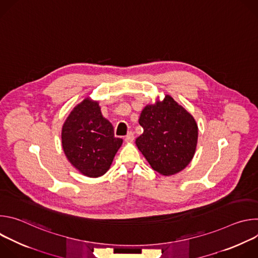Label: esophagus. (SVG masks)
I'll return each instance as SVG.
<instances>
[{
	"instance_id": "esophagus-1",
	"label": "esophagus",
	"mask_w": 258,
	"mask_h": 258,
	"mask_svg": "<svg viewBox=\"0 0 258 258\" xmlns=\"http://www.w3.org/2000/svg\"><path fill=\"white\" fill-rule=\"evenodd\" d=\"M134 139H135V135H134V133L133 132H130L127 135H126V137H125V142L126 143H132L133 141H134Z\"/></svg>"
}]
</instances>
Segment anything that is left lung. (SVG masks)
Returning a JSON list of instances; mask_svg holds the SVG:
<instances>
[{"label":"left lung","mask_w":258,"mask_h":258,"mask_svg":"<svg viewBox=\"0 0 258 258\" xmlns=\"http://www.w3.org/2000/svg\"><path fill=\"white\" fill-rule=\"evenodd\" d=\"M144 128L136 145L151 167L162 175H172L186 168L194 157L198 125L191 113L165 95L141 112Z\"/></svg>","instance_id":"1"}]
</instances>
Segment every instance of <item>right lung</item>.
<instances>
[{
    "label": "right lung",
    "instance_id": "obj_1",
    "mask_svg": "<svg viewBox=\"0 0 258 258\" xmlns=\"http://www.w3.org/2000/svg\"><path fill=\"white\" fill-rule=\"evenodd\" d=\"M61 142L73 167L88 177H99L111 166L122 139L114 137L113 126L103 117L99 102L87 97L65 119Z\"/></svg>",
    "mask_w": 258,
    "mask_h": 258
}]
</instances>
